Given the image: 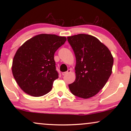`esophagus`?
<instances>
[{"mask_svg": "<svg viewBox=\"0 0 131 131\" xmlns=\"http://www.w3.org/2000/svg\"><path fill=\"white\" fill-rule=\"evenodd\" d=\"M70 72H71V70L70 69H69L67 71H66V72L62 73V74L63 75V76H64V75L67 74H68V73H70Z\"/></svg>", "mask_w": 131, "mask_h": 131, "instance_id": "1", "label": "esophagus"}]
</instances>
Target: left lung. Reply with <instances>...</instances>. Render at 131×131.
Segmentation results:
<instances>
[{
	"label": "left lung",
	"mask_w": 131,
	"mask_h": 131,
	"mask_svg": "<svg viewBox=\"0 0 131 131\" xmlns=\"http://www.w3.org/2000/svg\"><path fill=\"white\" fill-rule=\"evenodd\" d=\"M76 60V79L69 85L71 92L87 98L97 94L112 73L113 57L105 45L95 37L79 34L67 37Z\"/></svg>",
	"instance_id": "left-lung-1"
}]
</instances>
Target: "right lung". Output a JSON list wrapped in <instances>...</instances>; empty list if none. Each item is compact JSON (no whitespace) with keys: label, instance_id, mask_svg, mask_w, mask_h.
<instances>
[{"label":"right lung","instance_id":"right-lung-1","mask_svg":"<svg viewBox=\"0 0 131 131\" xmlns=\"http://www.w3.org/2000/svg\"><path fill=\"white\" fill-rule=\"evenodd\" d=\"M66 40L64 36L40 34L18 49L12 71L17 84L26 94L41 96L51 90L53 81L58 78L54 53Z\"/></svg>","mask_w":131,"mask_h":131}]
</instances>
